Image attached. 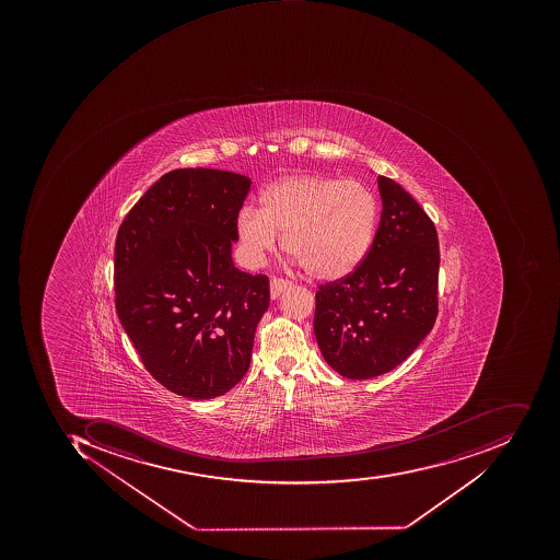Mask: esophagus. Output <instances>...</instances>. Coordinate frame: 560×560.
<instances>
[{
  "mask_svg": "<svg viewBox=\"0 0 560 560\" xmlns=\"http://www.w3.org/2000/svg\"><path fill=\"white\" fill-rule=\"evenodd\" d=\"M289 285H291V281H288V279L282 278H272L271 279V298L272 300H276V298L279 296V294L284 291V289H288Z\"/></svg>",
  "mask_w": 560,
  "mask_h": 560,
  "instance_id": "34e87169",
  "label": "esophagus"
}]
</instances>
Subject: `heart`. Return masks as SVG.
<instances>
[{
	"label": "heart",
	"instance_id": "obj_1",
	"mask_svg": "<svg viewBox=\"0 0 560 560\" xmlns=\"http://www.w3.org/2000/svg\"><path fill=\"white\" fill-rule=\"evenodd\" d=\"M377 222V198L362 183L303 173L267 185L260 209L238 212L237 235L245 259L257 264L284 234L285 254L307 276L335 281L369 256Z\"/></svg>",
	"mask_w": 560,
	"mask_h": 560
}]
</instances>
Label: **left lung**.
I'll return each mask as SVG.
<instances>
[{"label": "left lung", "instance_id": "left-lung-1", "mask_svg": "<svg viewBox=\"0 0 560 560\" xmlns=\"http://www.w3.org/2000/svg\"><path fill=\"white\" fill-rule=\"evenodd\" d=\"M382 215L372 249L351 275L316 291L323 359L351 381L400 365L438 318L439 241L421 206L378 176Z\"/></svg>", "mask_w": 560, "mask_h": 560}]
</instances>
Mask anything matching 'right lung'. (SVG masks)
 <instances>
[{
	"label": "right lung",
	"instance_id": "obj_1",
	"mask_svg": "<svg viewBox=\"0 0 560 560\" xmlns=\"http://www.w3.org/2000/svg\"><path fill=\"white\" fill-rule=\"evenodd\" d=\"M250 183L222 170H173L117 231L119 322L144 369L187 399H213L242 381L269 307L267 276L232 260Z\"/></svg>",
	"mask_w": 560,
	"mask_h": 560
}]
</instances>
